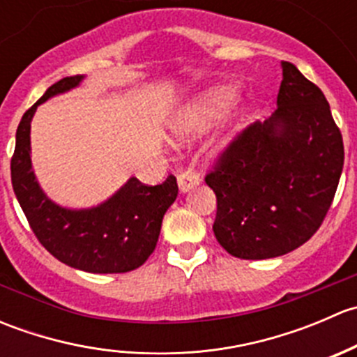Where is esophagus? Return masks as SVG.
Returning <instances> with one entry per match:
<instances>
[{"label": "esophagus", "mask_w": 357, "mask_h": 357, "mask_svg": "<svg viewBox=\"0 0 357 357\" xmlns=\"http://www.w3.org/2000/svg\"><path fill=\"white\" fill-rule=\"evenodd\" d=\"M200 183V174L193 171H183L178 174V186L183 193L190 192L192 188H195Z\"/></svg>", "instance_id": "obj_1"}]
</instances>
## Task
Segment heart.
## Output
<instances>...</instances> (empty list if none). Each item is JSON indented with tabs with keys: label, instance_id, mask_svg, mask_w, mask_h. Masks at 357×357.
<instances>
[{
	"label": "heart",
	"instance_id": "obj_1",
	"mask_svg": "<svg viewBox=\"0 0 357 357\" xmlns=\"http://www.w3.org/2000/svg\"><path fill=\"white\" fill-rule=\"evenodd\" d=\"M235 100L236 91L233 88H226L225 86V88L212 89L207 95L202 96L199 102L186 107V109L178 115L172 131H174V135L178 136V138H188V136L205 131L208 126L214 124L215 119H218L222 112L228 110L229 107L235 103ZM238 128V124L229 126L228 131H226L225 135H222V138L219 139V146L226 145Z\"/></svg>",
	"mask_w": 357,
	"mask_h": 357
}]
</instances>
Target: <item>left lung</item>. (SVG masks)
<instances>
[{
	"instance_id": "left-lung-1",
	"label": "left lung",
	"mask_w": 357,
	"mask_h": 357,
	"mask_svg": "<svg viewBox=\"0 0 357 357\" xmlns=\"http://www.w3.org/2000/svg\"><path fill=\"white\" fill-rule=\"evenodd\" d=\"M278 109L233 138L205 183L218 212L219 245L238 259H269L307 242L332 205L344 142L325 95L282 62Z\"/></svg>"
}]
</instances>
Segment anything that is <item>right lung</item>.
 Instances as JSON below:
<instances>
[{
  "label": "right lung",
  "mask_w": 357,
  "mask_h": 357,
  "mask_svg": "<svg viewBox=\"0 0 357 357\" xmlns=\"http://www.w3.org/2000/svg\"><path fill=\"white\" fill-rule=\"evenodd\" d=\"M82 77L60 79L24 114L10 164L13 192L36 238L53 257L81 271L128 273L139 268L155 250L162 218L178 197L174 176L155 186L131 178L103 204L74 211L50 200L32 171V115L38 105L75 88Z\"/></svg>",
  "instance_id": "obj_1"
}]
</instances>
